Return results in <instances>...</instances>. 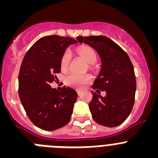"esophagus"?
Returning <instances> with one entry per match:
<instances>
[{"instance_id":"34e87169","label":"esophagus","mask_w":158,"mask_h":158,"mask_svg":"<svg viewBox=\"0 0 158 158\" xmlns=\"http://www.w3.org/2000/svg\"><path fill=\"white\" fill-rule=\"evenodd\" d=\"M77 94H78V96H81V95L82 94V92L80 91V90H78V91H77Z\"/></svg>"}]
</instances>
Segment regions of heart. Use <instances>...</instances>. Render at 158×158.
<instances>
[{"label": "heart", "instance_id": "heart-1", "mask_svg": "<svg viewBox=\"0 0 158 158\" xmlns=\"http://www.w3.org/2000/svg\"><path fill=\"white\" fill-rule=\"evenodd\" d=\"M77 52L89 64L95 63L97 60V54L91 47H81L77 48ZM70 60L71 52L69 50H66L60 60V67L62 70L65 71L68 69ZM92 79L93 78L90 74H77L75 73H71L65 76V83L68 86L81 89L89 85L92 81Z\"/></svg>", "mask_w": 158, "mask_h": 158}]
</instances>
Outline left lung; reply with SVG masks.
Listing matches in <instances>:
<instances>
[{
    "label": "left lung",
    "instance_id": "obj_1",
    "mask_svg": "<svg viewBox=\"0 0 158 158\" xmlns=\"http://www.w3.org/2000/svg\"><path fill=\"white\" fill-rule=\"evenodd\" d=\"M80 43L96 50L101 59V69L93 85V99L89 103L95 122L114 127L120 125L131 114L135 104L136 79L127 54L106 36L77 38ZM101 91L106 92L103 98Z\"/></svg>",
    "mask_w": 158,
    "mask_h": 158
}]
</instances>
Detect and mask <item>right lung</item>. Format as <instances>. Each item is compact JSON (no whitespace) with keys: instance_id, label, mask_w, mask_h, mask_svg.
<instances>
[{"instance_id":"obj_1","label":"right lung","mask_w":158,"mask_h":158,"mask_svg":"<svg viewBox=\"0 0 158 158\" xmlns=\"http://www.w3.org/2000/svg\"><path fill=\"white\" fill-rule=\"evenodd\" d=\"M77 43L69 37L45 36L36 41L23 58L19 73V99L30 120L40 129L54 131L70 120L77 93L65 86L58 91L50 84L58 79L55 74L61 71L63 53Z\"/></svg>"}]
</instances>
